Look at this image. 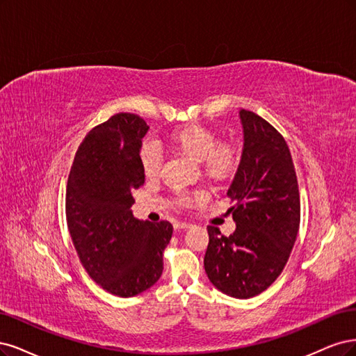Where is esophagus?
Segmentation results:
<instances>
[{"mask_svg":"<svg viewBox=\"0 0 356 356\" xmlns=\"http://www.w3.org/2000/svg\"><path fill=\"white\" fill-rule=\"evenodd\" d=\"M175 227L176 229H188V227H191V223H188V222H176Z\"/></svg>","mask_w":356,"mask_h":356,"instance_id":"1","label":"esophagus"}]
</instances>
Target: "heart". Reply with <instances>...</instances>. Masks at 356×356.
<instances>
[{
  "instance_id": "b5f03b06",
  "label": "heart",
  "mask_w": 356,
  "mask_h": 356,
  "mask_svg": "<svg viewBox=\"0 0 356 356\" xmlns=\"http://www.w3.org/2000/svg\"><path fill=\"white\" fill-rule=\"evenodd\" d=\"M168 147L175 154L185 155L192 161L200 163L202 173L213 180H226L234 175L238 167V154L235 147L229 143H217L214 131L202 125H186L180 130L171 133L168 137ZM139 161L146 177L152 179L161 170V154L152 142H145L139 152ZM204 193L177 192L175 201L180 207L201 200Z\"/></svg>"
}]
</instances>
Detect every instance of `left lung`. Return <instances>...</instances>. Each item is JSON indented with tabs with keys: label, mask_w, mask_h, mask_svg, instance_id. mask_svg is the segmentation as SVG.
I'll list each match as a JSON object with an SVG mask.
<instances>
[{
	"label": "left lung",
	"mask_w": 356,
	"mask_h": 356,
	"mask_svg": "<svg viewBox=\"0 0 356 356\" xmlns=\"http://www.w3.org/2000/svg\"><path fill=\"white\" fill-rule=\"evenodd\" d=\"M244 149L227 191L236 229L222 235L209 226L204 268L217 290L250 299L265 291L284 270L300 225V193L290 149L281 133L241 109Z\"/></svg>",
	"instance_id": "left-lung-1"
}]
</instances>
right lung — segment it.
<instances>
[{
	"mask_svg": "<svg viewBox=\"0 0 356 356\" xmlns=\"http://www.w3.org/2000/svg\"><path fill=\"white\" fill-rule=\"evenodd\" d=\"M134 113H115L79 145L66 186V222L79 261L103 290L140 294L159 280L173 225L137 220L131 192L145 183L139 152L147 131Z\"/></svg>",
	"mask_w": 356,
	"mask_h": 356,
	"instance_id": "add662e5",
	"label": "right lung"
}]
</instances>
